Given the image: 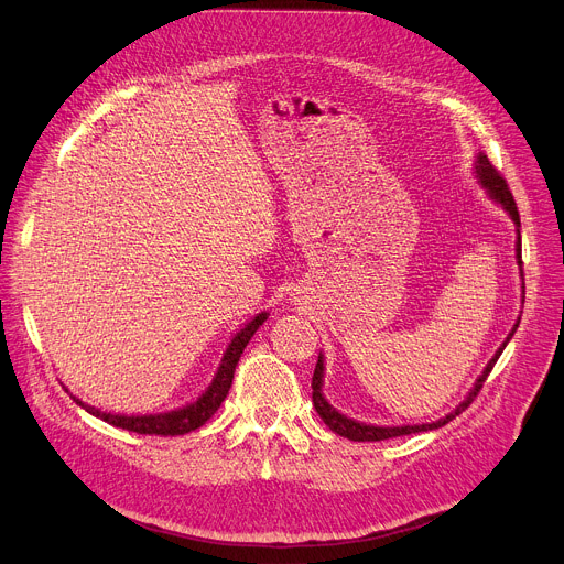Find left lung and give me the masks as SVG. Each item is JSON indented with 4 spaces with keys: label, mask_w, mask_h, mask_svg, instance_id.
Instances as JSON below:
<instances>
[{
    "label": "left lung",
    "mask_w": 564,
    "mask_h": 564,
    "mask_svg": "<svg viewBox=\"0 0 564 564\" xmlns=\"http://www.w3.org/2000/svg\"><path fill=\"white\" fill-rule=\"evenodd\" d=\"M476 174H478L480 183L487 187V193H490V195L510 213V217L514 219L517 227H521V224H519V210H517V204H514V197H512V193H510V187H508L506 178L501 176V172L490 163V159L478 154ZM517 262L521 265V238H517ZM517 326H519V322L514 324V328L510 330V335L506 337V343L499 347V351L492 356V360L487 362V367L482 369V373L478 377V381H476L474 390L469 392V397L452 412V415H446V417L440 420V422H433V424H415V426H369V424H360V422H354V420L340 415V412H337L335 408H330V405L326 403V399L322 397V377H324V360H322V356H319V360H317V365H315L313 383H311V386H313V405H315V410L319 412V417L324 420V424H326L333 433L343 435V437H349V440H354V442H381V440H390V437H401V435H410V433H422V431L440 429V426L448 424L452 420H456V417L460 415V412L467 410L469 403L478 397L482 383L487 381V377H490L492 367L497 365L501 351H503L506 345L510 343V337L514 335Z\"/></svg>",
    "instance_id": "left-lung-1"
}]
</instances>
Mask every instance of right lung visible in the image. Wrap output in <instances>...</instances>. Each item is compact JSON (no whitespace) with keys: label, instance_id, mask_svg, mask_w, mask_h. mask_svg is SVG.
Listing matches in <instances>:
<instances>
[{"label":"right lung","instance_id":"1","mask_svg":"<svg viewBox=\"0 0 564 564\" xmlns=\"http://www.w3.org/2000/svg\"><path fill=\"white\" fill-rule=\"evenodd\" d=\"M268 319V313H260L256 315L236 337L231 340L227 354H224L221 358V365L215 373L213 383L208 386V390L191 405H185L181 410H172V412H165V415H110V412H101L99 408H93L84 401H79L77 397H72L74 401H77L84 410H88L90 415L118 426V429H124V431H133V433H140V435H183V433H191L199 426H204L215 412L217 408L221 405V401L227 399L229 390H231V383H234V371H236V365L245 351V347L249 345V340L253 337V333L262 326V322Z\"/></svg>","mask_w":564,"mask_h":564}]
</instances>
